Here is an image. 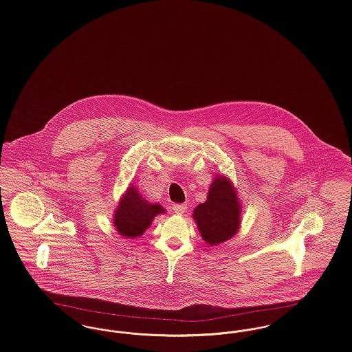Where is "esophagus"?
Wrapping results in <instances>:
<instances>
[{"mask_svg": "<svg viewBox=\"0 0 352 352\" xmlns=\"http://www.w3.org/2000/svg\"><path fill=\"white\" fill-rule=\"evenodd\" d=\"M173 210H174L175 214L184 215V212H186V210H187V206H186V204H174V206H173Z\"/></svg>", "mask_w": 352, "mask_h": 352, "instance_id": "obj_1", "label": "esophagus"}]
</instances>
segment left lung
<instances>
[{"instance_id":"left-lung-1","label":"left lung","mask_w":352,"mask_h":352,"mask_svg":"<svg viewBox=\"0 0 352 352\" xmlns=\"http://www.w3.org/2000/svg\"><path fill=\"white\" fill-rule=\"evenodd\" d=\"M241 206L234 184L224 177L212 179L207 201L195 207V220L203 240L210 245H218L234 237L240 228Z\"/></svg>"}]
</instances>
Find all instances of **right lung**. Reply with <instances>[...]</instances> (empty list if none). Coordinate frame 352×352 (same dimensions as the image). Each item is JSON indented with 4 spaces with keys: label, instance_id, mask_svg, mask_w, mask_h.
I'll list each match as a JSON object with an SVG mask.
<instances>
[{
    "label": "right lung",
    "instance_id": "obj_1",
    "mask_svg": "<svg viewBox=\"0 0 352 352\" xmlns=\"http://www.w3.org/2000/svg\"><path fill=\"white\" fill-rule=\"evenodd\" d=\"M160 214H165L162 206L145 201L134 186H129L115 211L113 224L121 236L133 239L144 234Z\"/></svg>",
    "mask_w": 352,
    "mask_h": 352
}]
</instances>
